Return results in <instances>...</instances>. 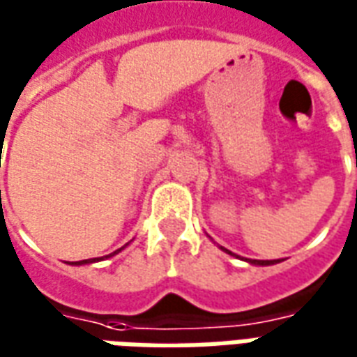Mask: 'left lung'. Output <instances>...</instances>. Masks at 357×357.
I'll return each instance as SVG.
<instances>
[{"mask_svg": "<svg viewBox=\"0 0 357 357\" xmlns=\"http://www.w3.org/2000/svg\"><path fill=\"white\" fill-rule=\"evenodd\" d=\"M225 252H229L227 248H224ZM231 255V252H229ZM250 264H256V266H269V264H277V260H248Z\"/></svg>", "mask_w": 357, "mask_h": 357, "instance_id": "left-lung-1", "label": "left lung"}]
</instances>
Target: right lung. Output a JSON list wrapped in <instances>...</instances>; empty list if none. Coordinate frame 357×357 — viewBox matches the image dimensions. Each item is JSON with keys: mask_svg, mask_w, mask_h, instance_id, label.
Here are the masks:
<instances>
[{"mask_svg": "<svg viewBox=\"0 0 357 357\" xmlns=\"http://www.w3.org/2000/svg\"><path fill=\"white\" fill-rule=\"evenodd\" d=\"M124 248V247H122ZM122 248H118V250H114V252H112V255H109L107 256V258H110V256H114V255H118V252H120V250H122ZM95 260H97V262H99V260H102V258H93V260H89V262H95ZM88 260H80V262H73V264H76V266H82V264H89Z\"/></svg>", "mask_w": 357, "mask_h": 357, "instance_id": "obj_1", "label": "right lung"}]
</instances>
